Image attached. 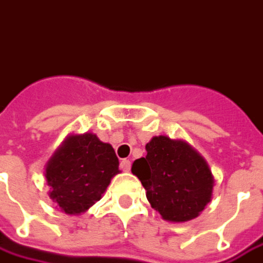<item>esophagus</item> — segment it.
Masks as SVG:
<instances>
[{"instance_id":"obj_1","label":"esophagus","mask_w":263,"mask_h":263,"mask_svg":"<svg viewBox=\"0 0 263 263\" xmlns=\"http://www.w3.org/2000/svg\"><path fill=\"white\" fill-rule=\"evenodd\" d=\"M130 166H132V163L128 159H123L120 162V169L124 170V172H128L130 170Z\"/></svg>"}]
</instances>
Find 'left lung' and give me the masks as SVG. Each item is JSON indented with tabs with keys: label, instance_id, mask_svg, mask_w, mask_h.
I'll return each instance as SVG.
<instances>
[{
	"label": "left lung",
	"instance_id": "1",
	"mask_svg": "<svg viewBox=\"0 0 263 263\" xmlns=\"http://www.w3.org/2000/svg\"><path fill=\"white\" fill-rule=\"evenodd\" d=\"M146 157L137 159L132 172L140 179L146 196L170 222L196 218L211 202L213 176L204 159L186 142L166 136L146 144Z\"/></svg>",
	"mask_w": 263,
	"mask_h": 263
}]
</instances>
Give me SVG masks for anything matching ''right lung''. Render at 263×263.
<instances>
[{"mask_svg": "<svg viewBox=\"0 0 263 263\" xmlns=\"http://www.w3.org/2000/svg\"><path fill=\"white\" fill-rule=\"evenodd\" d=\"M117 173L114 149L91 133L70 136L45 167L50 197L67 215H79L100 200Z\"/></svg>", "mask_w": 263, "mask_h": 263, "instance_id": "1", "label": "right lung"}]
</instances>
